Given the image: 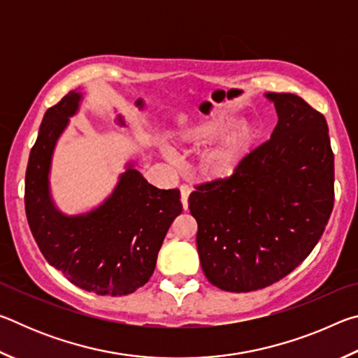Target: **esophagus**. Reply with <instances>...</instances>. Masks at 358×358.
I'll list each match as a JSON object with an SVG mask.
<instances>
[{"instance_id":"obj_1","label":"esophagus","mask_w":358,"mask_h":358,"mask_svg":"<svg viewBox=\"0 0 358 358\" xmlns=\"http://www.w3.org/2000/svg\"><path fill=\"white\" fill-rule=\"evenodd\" d=\"M191 186H187V185H181L180 186V192H181V203H183V208L186 210L187 208V197H189V194H191Z\"/></svg>"}]
</instances>
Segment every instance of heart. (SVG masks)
<instances>
[{
	"label": "heart",
	"mask_w": 358,
	"mask_h": 358,
	"mask_svg": "<svg viewBox=\"0 0 358 358\" xmlns=\"http://www.w3.org/2000/svg\"><path fill=\"white\" fill-rule=\"evenodd\" d=\"M232 122V117L208 118L186 132L194 143H208L218 138L202 159L203 172L208 177L226 178L232 175L256 141L257 128L252 121L240 120L234 125Z\"/></svg>",
	"instance_id": "heart-1"
}]
</instances>
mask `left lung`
Masks as SVG:
<instances>
[{
	"label": "left lung",
	"mask_w": 358,
	"mask_h": 358,
	"mask_svg": "<svg viewBox=\"0 0 358 358\" xmlns=\"http://www.w3.org/2000/svg\"><path fill=\"white\" fill-rule=\"evenodd\" d=\"M278 124L230 177L196 186L191 215L207 280L251 292L282 280L322 237L335 201L325 117L300 96L266 93Z\"/></svg>",
	"instance_id": "1"
}]
</instances>
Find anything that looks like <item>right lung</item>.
I'll list each match as a JSON object with an SVG mask.
<instances>
[{"instance_id":"right-lung-1","label":"right lung","mask_w":358,"mask_h":358,"mask_svg":"<svg viewBox=\"0 0 358 358\" xmlns=\"http://www.w3.org/2000/svg\"><path fill=\"white\" fill-rule=\"evenodd\" d=\"M80 99V93L69 92L42 120L25 177L28 224L47 262L77 287L98 295H128L153 275L167 230L183 210L180 191L150 185L128 164L98 208L63 215L53 205L48 173L53 148Z\"/></svg>"}]
</instances>
